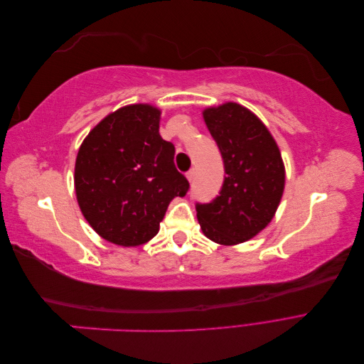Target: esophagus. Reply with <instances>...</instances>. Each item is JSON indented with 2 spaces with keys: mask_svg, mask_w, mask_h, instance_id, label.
I'll list each match as a JSON object with an SVG mask.
<instances>
[{
  "mask_svg": "<svg viewBox=\"0 0 364 364\" xmlns=\"http://www.w3.org/2000/svg\"><path fill=\"white\" fill-rule=\"evenodd\" d=\"M186 179H188L190 182H193L196 179V170L191 168L188 173H186Z\"/></svg>",
  "mask_w": 364,
  "mask_h": 364,
  "instance_id": "esophagus-1",
  "label": "esophagus"
}]
</instances>
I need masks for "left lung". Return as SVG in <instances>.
I'll use <instances>...</instances> for the list:
<instances>
[{
	"label": "left lung",
	"instance_id": "1",
	"mask_svg": "<svg viewBox=\"0 0 364 364\" xmlns=\"http://www.w3.org/2000/svg\"><path fill=\"white\" fill-rule=\"evenodd\" d=\"M203 119L225 162V182L211 203L197 205L206 238L235 246L258 235L281 203L285 167L266 124L234 102L203 109Z\"/></svg>",
	"mask_w": 364,
	"mask_h": 364
}]
</instances>
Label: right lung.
<instances>
[{
    "instance_id": "right-lung-1",
    "label": "right lung",
    "mask_w": 364,
    "mask_h": 364,
    "mask_svg": "<svg viewBox=\"0 0 364 364\" xmlns=\"http://www.w3.org/2000/svg\"><path fill=\"white\" fill-rule=\"evenodd\" d=\"M161 109L127 105L106 115L83 139L74 188L86 222L109 243L144 245L188 181L174 167V146L159 135Z\"/></svg>"
}]
</instances>
